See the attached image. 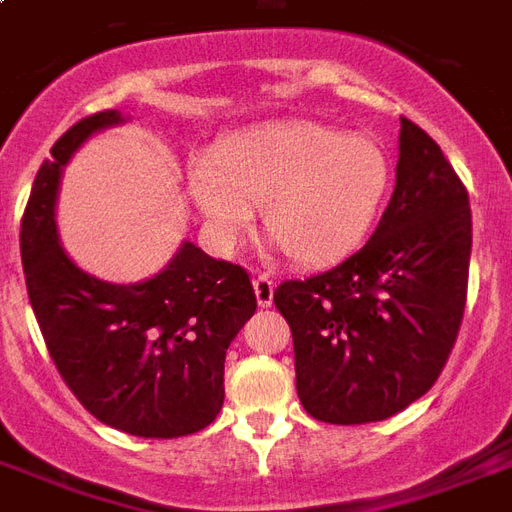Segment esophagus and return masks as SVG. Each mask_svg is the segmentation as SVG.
Wrapping results in <instances>:
<instances>
[{
	"label": "esophagus",
	"mask_w": 512,
	"mask_h": 512,
	"mask_svg": "<svg viewBox=\"0 0 512 512\" xmlns=\"http://www.w3.org/2000/svg\"><path fill=\"white\" fill-rule=\"evenodd\" d=\"M273 290H276V284H273L271 276H265V273L255 276V295H257V303H260V306L263 308L271 306Z\"/></svg>",
	"instance_id": "obj_1"
}]
</instances>
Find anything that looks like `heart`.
I'll return each mask as SVG.
<instances>
[{
  "mask_svg": "<svg viewBox=\"0 0 512 512\" xmlns=\"http://www.w3.org/2000/svg\"><path fill=\"white\" fill-rule=\"evenodd\" d=\"M389 177V158L373 136L295 120L228 139L212 158H198L190 193L225 247L260 209L268 239L292 263L325 265L365 239Z\"/></svg>",
  "mask_w": 512,
  "mask_h": 512,
  "instance_id": "obj_1",
  "label": "heart"
}]
</instances>
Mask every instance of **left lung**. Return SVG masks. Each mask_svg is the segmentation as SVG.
<instances>
[{
  "label": "left lung",
  "mask_w": 512,
  "mask_h": 512,
  "mask_svg": "<svg viewBox=\"0 0 512 512\" xmlns=\"http://www.w3.org/2000/svg\"><path fill=\"white\" fill-rule=\"evenodd\" d=\"M470 247L467 187L438 142L403 117L395 193L365 247L273 292L308 416L368 424L432 389L462 327Z\"/></svg>",
  "instance_id": "1"
}]
</instances>
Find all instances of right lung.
<instances>
[{
  "label": "right lung",
  "mask_w": 512,
  "mask_h": 512,
  "mask_svg": "<svg viewBox=\"0 0 512 512\" xmlns=\"http://www.w3.org/2000/svg\"><path fill=\"white\" fill-rule=\"evenodd\" d=\"M104 109L74 123L39 166L21 220L31 308L58 373L88 413L136 438H182L209 427L225 400V351L257 308L249 273L185 241L142 284H109L58 247L61 166L101 128Z\"/></svg>",
  "instance_id": "right-lung-1"
}]
</instances>
